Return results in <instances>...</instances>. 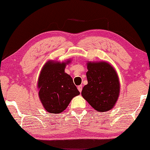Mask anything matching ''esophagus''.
I'll return each instance as SVG.
<instances>
[{
	"label": "esophagus",
	"instance_id": "1",
	"mask_svg": "<svg viewBox=\"0 0 150 150\" xmlns=\"http://www.w3.org/2000/svg\"><path fill=\"white\" fill-rule=\"evenodd\" d=\"M77 89L79 90V92H81L82 91V85H79V86L77 87Z\"/></svg>",
	"mask_w": 150,
	"mask_h": 150
}]
</instances>
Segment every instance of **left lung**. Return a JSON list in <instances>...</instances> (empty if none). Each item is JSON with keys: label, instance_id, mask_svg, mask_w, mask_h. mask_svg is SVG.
I'll return each mask as SVG.
<instances>
[{"label": "left lung", "instance_id": "obj_1", "mask_svg": "<svg viewBox=\"0 0 150 150\" xmlns=\"http://www.w3.org/2000/svg\"><path fill=\"white\" fill-rule=\"evenodd\" d=\"M87 65L88 83L82 89L83 97L97 111L110 110L120 95V83L117 72L105 61L88 62Z\"/></svg>", "mask_w": 150, "mask_h": 150}]
</instances>
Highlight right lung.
I'll use <instances>...</instances> for the list:
<instances>
[{
  "label": "right lung",
  "instance_id": "obj_1",
  "mask_svg": "<svg viewBox=\"0 0 150 150\" xmlns=\"http://www.w3.org/2000/svg\"><path fill=\"white\" fill-rule=\"evenodd\" d=\"M66 62L49 61L45 64L38 79L39 96L44 108L51 113H60L67 108L79 91L69 75L65 73Z\"/></svg>",
  "mask_w": 150,
  "mask_h": 150
}]
</instances>
